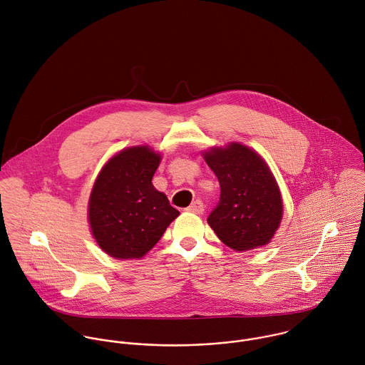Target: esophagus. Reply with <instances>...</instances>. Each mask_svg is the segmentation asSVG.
I'll list each match as a JSON object with an SVG mask.
<instances>
[{"label":"esophagus","instance_id":"esophagus-1","mask_svg":"<svg viewBox=\"0 0 365 365\" xmlns=\"http://www.w3.org/2000/svg\"><path fill=\"white\" fill-rule=\"evenodd\" d=\"M187 212L195 213V215H201V213L204 212V204L197 200V201H194V202L187 208Z\"/></svg>","mask_w":365,"mask_h":365}]
</instances>
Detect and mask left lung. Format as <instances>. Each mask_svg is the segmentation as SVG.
<instances>
[{"instance_id": "obj_1", "label": "left lung", "mask_w": 365, "mask_h": 365, "mask_svg": "<svg viewBox=\"0 0 365 365\" xmlns=\"http://www.w3.org/2000/svg\"><path fill=\"white\" fill-rule=\"evenodd\" d=\"M220 185L208 223L223 245L243 253L267 246L278 230L284 202L278 182L259 152L230 142L201 152Z\"/></svg>"}]
</instances>
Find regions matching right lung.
I'll list each match as a JSON object with an SVG mask.
<instances>
[{
	"label": "right lung",
	"instance_id": "right-lung-1",
	"mask_svg": "<svg viewBox=\"0 0 365 365\" xmlns=\"http://www.w3.org/2000/svg\"><path fill=\"white\" fill-rule=\"evenodd\" d=\"M161 158L148 145L125 148L94 181L87 209L90 230L100 249L116 260L145 257L180 215L152 184Z\"/></svg>",
	"mask_w": 365,
	"mask_h": 365
}]
</instances>
